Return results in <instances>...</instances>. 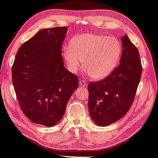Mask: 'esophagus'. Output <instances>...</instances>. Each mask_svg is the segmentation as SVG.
Wrapping results in <instances>:
<instances>
[{"label":"esophagus","instance_id":"1","mask_svg":"<svg viewBox=\"0 0 158 158\" xmlns=\"http://www.w3.org/2000/svg\"><path fill=\"white\" fill-rule=\"evenodd\" d=\"M80 85L85 87L87 86V82H85V81H84V80H81V81H80Z\"/></svg>","mask_w":158,"mask_h":158}]
</instances>
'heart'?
Returning a JSON list of instances; mask_svg holds the SVG:
<instances>
[{
  "label": "heart",
  "mask_w": 158,
  "mask_h": 158,
  "mask_svg": "<svg viewBox=\"0 0 158 158\" xmlns=\"http://www.w3.org/2000/svg\"><path fill=\"white\" fill-rule=\"evenodd\" d=\"M122 47L118 40L103 35L84 34L64 46V57L68 69L76 73L84 66L94 80L105 78L117 66Z\"/></svg>",
  "instance_id": "b5f03b06"
}]
</instances>
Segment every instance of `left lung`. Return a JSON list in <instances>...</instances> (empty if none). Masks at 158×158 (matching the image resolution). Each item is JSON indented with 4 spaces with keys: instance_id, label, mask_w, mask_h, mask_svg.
I'll return each instance as SVG.
<instances>
[{
    "instance_id": "obj_1",
    "label": "left lung",
    "mask_w": 158,
    "mask_h": 158,
    "mask_svg": "<svg viewBox=\"0 0 158 158\" xmlns=\"http://www.w3.org/2000/svg\"><path fill=\"white\" fill-rule=\"evenodd\" d=\"M121 40L120 64L102 81L88 85V110L90 117L99 127L119 120L129 110L142 73L139 52L125 35Z\"/></svg>"
}]
</instances>
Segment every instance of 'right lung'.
<instances>
[{"label": "right lung", "mask_w": 158, "mask_h": 158, "mask_svg": "<svg viewBox=\"0 0 158 158\" xmlns=\"http://www.w3.org/2000/svg\"><path fill=\"white\" fill-rule=\"evenodd\" d=\"M68 28L39 31L19 48L12 67L15 92L24 114L47 127L63 118L78 86V78L64 66L61 56Z\"/></svg>", "instance_id": "obj_1"}]
</instances>
